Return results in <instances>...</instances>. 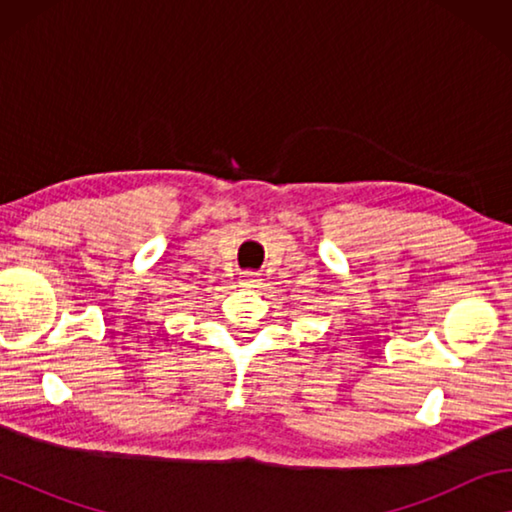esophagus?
Masks as SVG:
<instances>
[{
	"label": "esophagus",
	"mask_w": 512,
	"mask_h": 512,
	"mask_svg": "<svg viewBox=\"0 0 512 512\" xmlns=\"http://www.w3.org/2000/svg\"><path fill=\"white\" fill-rule=\"evenodd\" d=\"M241 284H244V287H259V284H262V275L255 271L241 273Z\"/></svg>",
	"instance_id": "esophagus-1"
}]
</instances>
